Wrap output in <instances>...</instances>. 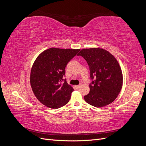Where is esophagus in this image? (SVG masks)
Here are the masks:
<instances>
[{
	"mask_svg": "<svg viewBox=\"0 0 146 146\" xmlns=\"http://www.w3.org/2000/svg\"><path fill=\"white\" fill-rule=\"evenodd\" d=\"M75 87H76V89H79V88H80V85H76V86H75Z\"/></svg>",
	"mask_w": 146,
	"mask_h": 146,
	"instance_id": "obj_1",
	"label": "esophagus"
}]
</instances>
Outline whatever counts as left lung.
Returning <instances> with one entry per match:
<instances>
[{
  "label": "left lung",
  "mask_w": 146,
  "mask_h": 146,
  "mask_svg": "<svg viewBox=\"0 0 146 146\" xmlns=\"http://www.w3.org/2000/svg\"><path fill=\"white\" fill-rule=\"evenodd\" d=\"M77 55L86 61L92 80L89 94L84 96L85 100L98 108L112 103L120 92L123 83L122 70L115 57L100 48H83Z\"/></svg>",
  "instance_id": "obj_1"
}]
</instances>
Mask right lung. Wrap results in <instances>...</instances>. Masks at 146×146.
<instances>
[{
	"label": "right lung",
	"mask_w": 146,
	"mask_h": 146,
	"mask_svg": "<svg viewBox=\"0 0 146 146\" xmlns=\"http://www.w3.org/2000/svg\"><path fill=\"white\" fill-rule=\"evenodd\" d=\"M80 50L52 47L35 60L31 69L30 85L42 104L56 109L68 103L74 89L63 79L65 68Z\"/></svg>",
	"instance_id": "obj_1"
}]
</instances>
